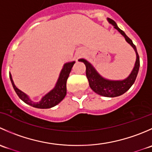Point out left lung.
I'll return each mask as SVG.
<instances>
[{
  "mask_svg": "<svg viewBox=\"0 0 152 152\" xmlns=\"http://www.w3.org/2000/svg\"><path fill=\"white\" fill-rule=\"evenodd\" d=\"M108 20L110 23L114 26L115 28L117 29L125 37L126 42L129 43L135 50L137 59H136L135 65H134L131 74L129 76L128 78H126L123 81L107 80V79L102 78L96 72V70L93 68V67L85 59H79V61L84 62V64L85 65L86 76H87V79H88L89 85H90V88L95 93H98L101 96H105V97H116V96H119L121 95L124 94V93H126L132 87V85L134 84L136 77L137 76V73H138L139 67H140V58H139V55L137 53L135 45L133 44L132 39L126 35V34L121 29H120L117 26L115 22L113 20L108 18Z\"/></svg>",
  "mask_w": 152,
  "mask_h": 152,
  "instance_id": "left-lung-1",
  "label": "left lung"
}]
</instances>
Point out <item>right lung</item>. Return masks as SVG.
<instances>
[{"label": "right lung", "mask_w": 152, "mask_h": 152, "mask_svg": "<svg viewBox=\"0 0 152 152\" xmlns=\"http://www.w3.org/2000/svg\"><path fill=\"white\" fill-rule=\"evenodd\" d=\"M74 63L75 62H68V63H66L64 65V67L62 68V71H61L60 73V75H59L57 83H56L54 88H53L51 91L49 92L47 95H45V96L42 98V100L39 102H37V103L32 102L25 93H23L21 90H20L19 89H18L15 87V84H14L13 82V80H12V79L11 74H10V80L11 82H12L13 88L14 90H15V91L16 92L17 95H18V96H19L20 99L23 102H25L26 104L32 106V107H36V108H50V107H54V106H56V104H58L65 98V96H66L67 79V78H68L69 74H70V71H71L72 67L73 66Z\"/></svg>", "instance_id": "obj_1"}]
</instances>
